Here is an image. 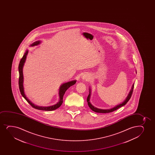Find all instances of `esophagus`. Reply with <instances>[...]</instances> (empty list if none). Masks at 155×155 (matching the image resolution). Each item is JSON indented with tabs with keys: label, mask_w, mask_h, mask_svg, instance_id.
Returning <instances> with one entry per match:
<instances>
[{
	"label": "esophagus",
	"mask_w": 155,
	"mask_h": 155,
	"mask_svg": "<svg viewBox=\"0 0 155 155\" xmlns=\"http://www.w3.org/2000/svg\"><path fill=\"white\" fill-rule=\"evenodd\" d=\"M89 78V76L88 75L84 74L83 77H82V79L84 80H87Z\"/></svg>",
	"instance_id": "obj_1"
}]
</instances>
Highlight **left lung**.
Returning a JSON list of instances; mask_svg holds the SVG:
<instances>
[{"label":"left lung","mask_w":155,"mask_h":155,"mask_svg":"<svg viewBox=\"0 0 155 155\" xmlns=\"http://www.w3.org/2000/svg\"><path fill=\"white\" fill-rule=\"evenodd\" d=\"M134 83L132 86L131 89L130 91H129V93L128 94V96H127L126 98L125 99V100L123 102H121V103H120V104H118V105H116V106L113 107L112 108H111V109H98L97 107H94V105L91 104V103L90 102V98H91V88H89V94H88V96L87 97V103H88V105L89 107H90V109L91 110H93L94 112L100 113H107L113 112L114 110H117L118 109H119L120 107H121L125 105L128 102V101L130 100L132 94V93H133V91H134Z\"/></svg>","instance_id":"1"}]
</instances>
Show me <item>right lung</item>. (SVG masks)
I'll return each mask as SVG.
<instances>
[{"instance_id":"obj_1","label":"right lung","mask_w":155,"mask_h":155,"mask_svg":"<svg viewBox=\"0 0 155 155\" xmlns=\"http://www.w3.org/2000/svg\"><path fill=\"white\" fill-rule=\"evenodd\" d=\"M40 43H41V41H36V42L32 43L31 45H30V46H36V45H40ZM28 53V50H26L24 55L22 57V58L21 59L19 66H18V71H19L18 85H19V88H20V92H21V96L23 97L24 98H25V99L29 103V104L31 105V107H34L35 109L39 110H47V111H51V110H55L56 109H58L62 104V102H63V97H64V93L66 92V91L70 87H71V86L74 85L77 82V80H74L71 81L69 82L63 83V84L61 85V86L59 87V89L58 94L59 97V100L58 102L55 104L51 105V106H48V107H40V106L35 105V104L32 103V102L30 101L26 97V94H25L24 88V77L23 69V66L24 65V64H25Z\"/></svg>"}]
</instances>
